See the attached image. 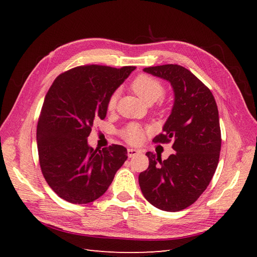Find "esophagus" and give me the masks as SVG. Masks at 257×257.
Segmentation results:
<instances>
[{
	"label": "esophagus",
	"instance_id": "34e87169",
	"mask_svg": "<svg viewBox=\"0 0 257 257\" xmlns=\"http://www.w3.org/2000/svg\"><path fill=\"white\" fill-rule=\"evenodd\" d=\"M127 152H128V157H129V158H133V157H135V156H137V155L140 154L139 150L133 149V148H129V149L127 150Z\"/></svg>",
	"mask_w": 257,
	"mask_h": 257
}]
</instances>
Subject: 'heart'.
<instances>
[{
  "instance_id": "1",
  "label": "heart",
  "mask_w": 257,
  "mask_h": 257,
  "mask_svg": "<svg viewBox=\"0 0 257 257\" xmlns=\"http://www.w3.org/2000/svg\"><path fill=\"white\" fill-rule=\"evenodd\" d=\"M132 89L137 94L141 99L147 103H154L162 97L165 89L159 80L148 75H140L136 77L132 83ZM117 101V94L114 92L109 97L107 107L109 110L114 108ZM143 129L138 124H129L123 130L122 137L130 144H137L143 138Z\"/></svg>"
}]
</instances>
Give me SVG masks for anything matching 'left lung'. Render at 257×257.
Here are the masks:
<instances>
[{"instance_id": "8db88e82", "label": "left lung", "mask_w": 257, "mask_h": 257, "mask_svg": "<svg viewBox=\"0 0 257 257\" xmlns=\"http://www.w3.org/2000/svg\"><path fill=\"white\" fill-rule=\"evenodd\" d=\"M144 72L170 83L174 101L162 134L155 143H170L176 151L167 160L147 152L149 167L139 174L147 201L168 212L181 211L204 192L219 163V110L210 89L180 65L146 67Z\"/></svg>"}]
</instances>
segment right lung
Masks as SVG:
<instances>
[{
	"label": "right lung",
	"mask_w": 257,
	"mask_h": 257,
	"mask_svg": "<svg viewBox=\"0 0 257 257\" xmlns=\"http://www.w3.org/2000/svg\"><path fill=\"white\" fill-rule=\"evenodd\" d=\"M135 66L75 67L54 80L37 122V149L46 182L62 199L86 204L106 192L127 160V149L101 150L87 138L97 119H105L107 102Z\"/></svg>",
	"instance_id": "1"
}]
</instances>
